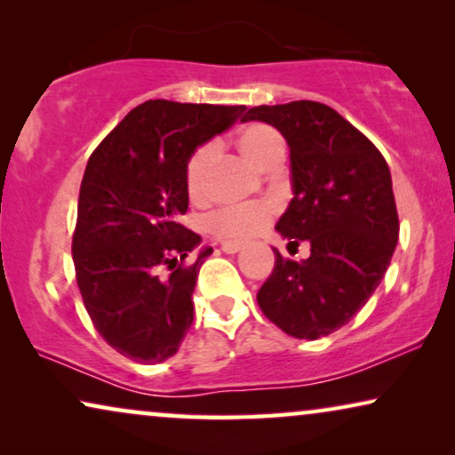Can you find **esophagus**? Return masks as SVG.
<instances>
[{
	"mask_svg": "<svg viewBox=\"0 0 455 455\" xmlns=\"http://www.w3.org/2000/svg\"><path fill=\"white\" fill-rule=\"evenodd\" d=\"M242 246H244V242L240 240H228V242H221V251L228 252V254H234L242 251Z\"/></svg>",
	"mask_w": 455,
	"mask_h": 455,
	"instance_id": "1",
	"label": "esophagus"
}]
</instances>
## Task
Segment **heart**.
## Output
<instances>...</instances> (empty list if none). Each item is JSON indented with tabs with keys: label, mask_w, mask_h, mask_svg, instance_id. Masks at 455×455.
Instances as JSON below:
<instances>
[{
	"label": "heart",
	"mask_w": 455,
	"mask_h": 455,
	"mask_svg": "<svg viewBox=\"0 0 455 455\" xmlns=\"http://www.w3.org/2000/svg\"><path fill=\"white\" fill-rule=\"evenodd\" d=\"M238 148L244 157L257 165L259 170H273L282 164L285 157V142L275 128L267 124H248L238 136ZM217 157L215 142H204L196 147L186 161L184 184L186 192L192 201L201 203L209 196L211 170H213ZM271 209L265 204H251V207H238L228 204L213 211L207 220V229L217 238H248L265 228L269 221Z\"/></svg>",
	"instance_id": "1"
}]
</instances>
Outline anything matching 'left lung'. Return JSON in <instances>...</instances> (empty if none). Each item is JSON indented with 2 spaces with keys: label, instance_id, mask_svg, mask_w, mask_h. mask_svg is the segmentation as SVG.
Instances as JSON below:
<instances>
[{
  "label": "left lung",
  "instance_id": "8db88e82",
  "mask_svg": "<svg viewBox=\"0 0 455 455\" xmlns=\"http://www.w3.org/2000/svg\"><path fill=\"white\" fill-rule=\"evenodd\" d=\"M248 120L271 124L288 140L294 198L275 229L290 244L310 242L302 263L273 248L259 307L291 338L319 339L364 307L394 257L400 220L387 161L329 105H259Z\"/></svg>",
  "mask_w": 455,
  "mask_h": 455
}]
</instances>
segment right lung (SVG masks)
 Instances as JSON below:
<instances>
[{"label": "right lung", "mask_w": 455, "mask_h": 455, "mask_svg": "<svg viewBox=\"0 0 455 455\" xmlns=\"http://www.w3.org/2000/svg\"><path fill=\"white\" fill-rule=\"evenodd\" d=\"M244 105L151 99L105 136L86 164L72 259L92 325L136 363H164L195 319L198 271L211 248L186 260L201 235L186 229L184 167Z\"/></svg>", "instance_id": "add662e5"}]
</instances>
